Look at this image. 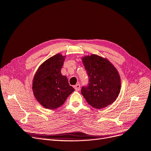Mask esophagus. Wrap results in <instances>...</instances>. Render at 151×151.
<instances>
[{"mask_svg": "<svg viewBox=\"0 0 151 151\" xmlns=\"http://www.w3.org/2000/svg\"><path fill=\"white\" fill-rule=\"evenodd\" d=\"M74 88L76 91H79L80 89V84H76L74 86Z\"/></svg>", "mask_w": 151, "mask_h": 151, "instance_id": "esophagus-1", "label": "esophagus"}]
</instances>
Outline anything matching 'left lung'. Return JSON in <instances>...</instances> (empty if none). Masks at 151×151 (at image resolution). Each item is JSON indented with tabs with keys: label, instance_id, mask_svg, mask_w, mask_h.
Returning a JSON list of instances; mask_svg holds the SVG:
<instances>
[{
	"label": "left lung",
	"instance_id": "8db88e82",
	"mask_svg": "<svg viewBox=\"0 0 151 151\" xmlns=\"http://www.w3.org/2000/svg\"><path fill=\"white\" fill-rule=\"evenodd\" d=\"M89 83L81 94L94 108L100 109L113 103L120 93L121 81L116 68L106 58L92 54L83 58Z\"/></svg>",
	"mask_w": 151,
	"mask_h": 151
}]
</instances>
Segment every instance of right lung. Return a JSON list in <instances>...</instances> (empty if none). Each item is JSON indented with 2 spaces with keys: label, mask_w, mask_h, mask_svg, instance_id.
Masks as SVG:
<instances>
[{
  "label": "right lung",
  "mask_w": 151,
  "mask_h": 151,
  "mask_svg": "<svg viewBox=\"0 0 151 151\" xmlns=\"http://www.w3.org/2000/svg\"><path fill=\"white\" fill-rule=\"evenodd\" d=\"M65 57L60 54L45 61L37 71L32 82V90L37 101L48 109H56L75 91L67 78L61 74Z\"/></svg>",
  "instance_id": "1"
}]
</instances>
